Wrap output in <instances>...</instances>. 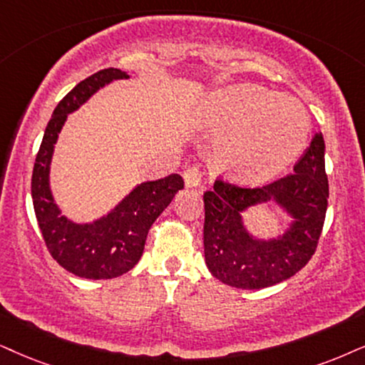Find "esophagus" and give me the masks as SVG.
Listing matches in <instances>:
<instances>
[{"instance_id":"esophagus-1","label":"esophagus","mask_w":365,"mask_h":365,"mask_svg":"<svg viewBox=\"0 0 365 365\" xmlns=\"http://www.w3.org/2000/svg\"><path fill=\"white\" fill-rule=\"evenodd\" d=\"M183 182H185L187 188H195L200 185L202 182V172L198 167H188L183 172Z\"/></svg>"}]
</instances>
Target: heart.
Returning a JSON list of instances; mask_svg holds the SVG:
<instances>
[{"instance_id": "obj_1", "label": "heart", "mask_w": 365, "mask_h": 365, "mask_svg": "<svg viewBox=\"0 0 365 365\" xmlns=\"http://www.w3.org/2000/svg\"><path fill=\"white\" fill-rule=\"evenodd\" d=\"M200 124L214 136L217 158L244 182H266L286 170L307 148L312 121L305 106L288 94L255 84L212 92Z\"/></svg>"}]
</instances>
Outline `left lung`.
<instances>
[{"instance_id": "obj_1", "label": "left lung", "mask_w": 365, "mask_h": 365, "mask_svg": "<svg viewBox=\"0 0 365 365\" xmlns=\"http://www.w3.org/2000/svg\"><path fill=\"white\" fill-rule=\"evenodd\" d=\"M329 180L325 141L317 133L293 173L261 188H241L215 180L204 193L205 264L212 276L242 289H261L297 274L315 252L327 214ZM261 203L278 205L290 218L283 235L252 237L242 212Z\"/></svg>"}]
</instances>
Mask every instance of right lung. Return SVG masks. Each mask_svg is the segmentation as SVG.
Returning <instances> with one entry per match:
<instances>
[{
	"label": "right lung",
	"instance_id": "obj_1",
	"mask_svg": "<svg viewBox=\"0 0 365 365\" xmlns=\"http://www.w3.org/2000/svg\"><path fill=\"white\" fill-rule=\"evenodd\" d=\"M129 79V73L109 67L79 82L53 109L45 128L31 175V198L36 222L48 252L68 273L86 279L118 278L133 269L145 249L148 230L183 188L180 175L143 182L108 214L87 224L62 215L50 190V163L58 133L67 116L87 103L113 81Z\"/></svg>",
	"mask_w": 365,
	"mask_h": 365
}]
</instances>
